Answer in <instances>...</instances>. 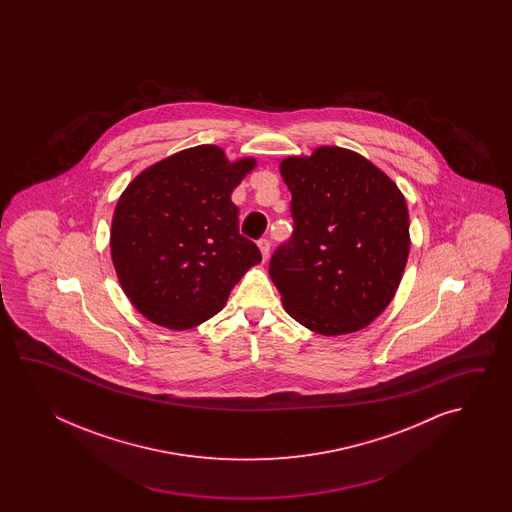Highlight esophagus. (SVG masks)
Instances as JSON below:
<instances>
[{"mask_svg": "<svg viewBox=\"0 0 512 512\" xmlns=\"http://www.w3.org/2000/svg\"><path fill=\"white\" fill-rule=\"evenodd\" d=\"M258 247H260L263 260H267L269 258V251H271V241L267 240V238H260L258 240Z\"/></svg>", "mask_w": 512, "mask_h": 512, "instance_id": "1", "label": "esophagus"}]
</instances>
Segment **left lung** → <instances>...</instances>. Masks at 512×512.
Here are the masks:
<instances>
[{
	"mask_svg": "<svg viewBox=\"0 0 512 512\" xmlns=\"http://www.w3.org/2000/svg\"><path fill=\"white\" fill-rule=\"evenodd\" d=\"M280 172L294 227L269 274L283 307L320 335L359 331L388 307L403 278L410 251L403 194L368 159L337 146L289 157Z\"/></svg>",
	"mask_w": 512,
	"mask_h": 512,
	"instance_id": "left-lung-1",
	"label": "left lung"
}]
</instances>
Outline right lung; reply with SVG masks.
<instances>
[{
	"label": "right lung",
	"mask_w": 512,
	"mask_h": 512,
	"mask_svg": "<svg viewBox=\"0 0 512 512\" xmlns=\"http://www.w3.org/2000/svg\"><path fill=\"white\" fill-rule=\"evenodd\" d=\"M254 164L229 163L221 148L203 144L146 168L124 190L111 223V258L124 293L148 320L199 326L260 263L230 201Z\"/></svg>",
	"instance_id": "obj_1"
}]
</instances>
